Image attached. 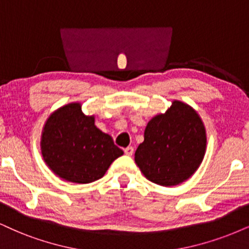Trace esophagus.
Returning <instances> with one entry per match:
<instances>
[{
  "label": "esophagus",
  "mask_w": 249,
  "mask_h": 249,
  "mask_svg": "<svg viewBox=\"0 0 249 249\" xmlns=\"http://www.w3.org/2000/svg\"><path fill=\"white\" fill-rule=\"evenodd\" d=\"M124 153H125V155H127V156H133L134 148H133V146H128V148L124 149Z\"/></svg>",
  "instance_id": "1"
}]
</instances>
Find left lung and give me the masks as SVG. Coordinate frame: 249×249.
Instances as JSON below:
<instances>
[{
  "label": "left lung",
  "mask_w": 249,
  "mask_h": 249,
  "mask_svg": "<svg viewBox=\"0 0 249 249\" xmlns=\"http://www.w3.org/2000/svg\"><path fill=\"white\" fill-rule=\"evenodd\" d=\"M205 129L192 107L173 101L165 114L155 116L144 131L135 161L148 180L176 186L193 176L203 159Z\"/></svg>",
  "instance_id": "1"
}]
</instances>
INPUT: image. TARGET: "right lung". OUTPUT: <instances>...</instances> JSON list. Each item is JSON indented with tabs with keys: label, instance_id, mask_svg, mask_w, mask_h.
Segmentation results:
<instances>
[{
	"label": "right lung",
	"instance_id": "right-lung-1",
	"mask_svg": "<svg viewBox=\"0 0 249 249\" xmlns=\"http://www.w3.org/2000/svg\"><path fill=\"white\" fill-rule=\"evenodd\" d=\"M45 161L67 181L90 183L104 177L113 160L124 155L113 139L85 116L79 104L54 112L46 122L41 139Z\"/></svg>",
	"mask_w": 249,
	"mask_h": 249
}]
</instances>
